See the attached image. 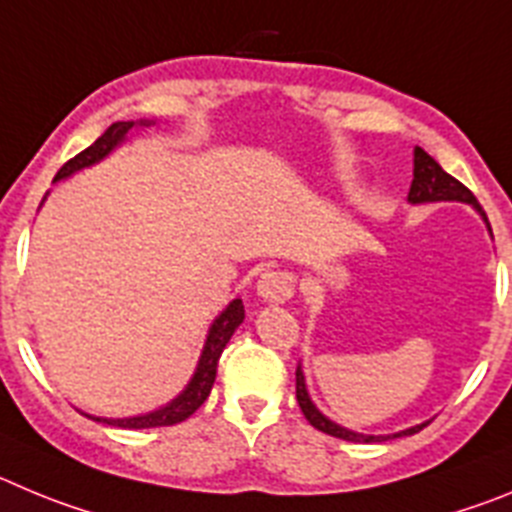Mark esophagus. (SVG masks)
I'll return each instance as SVG.
<instances>
[{
	"label": "esophagus",
	"instance_id": "1",
	"mask_svg": "<svg viewBox=\"0 0 512 512\" xmlns=\"http://www.w3.org/2000/svg\"><path fill=\"white\" fill-rule=\"evenodd\" d=\"M296 278L288 270H265L257 280V296L267 303H283L293 296Z\"/></svg>",
	"mask_w": 512,
	"mask_h": 512
}]
</instances>
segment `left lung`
I'll use <instances>...</instances> for the list:
<instances>
[{
  "instance_id": "1",
  "label": "left lung",
  "mask_w": 512,
  "mask_h": 512,
  "mask_svg": "<svg viewBox=\"0 0 512 512\" xmlns=\"http://www.w3.org/2000/svg\"><path fill=\"white\" fill-rule=\"evenodd\" d=\"M408 201H411V204H426V201H464V204H472L474 209L485 216L482 206L477 204V199H474V193L469 191L464 183H459L457 178L449 176V173H446V170L441 168V165L426 153V150H421V147H416V153H413V183H411V191H408ZM485 222H487V216H485ZM487 227H490V224H487ZM296 400L298 405H301L306 421L311 423L313 428H319V431H324V434L329 436H336V439L357 441V444L400 439V436L418 434V431L426 426V423H421V426L405 428V431H398V434H390V436H365V434H357V431H349V428L329 421V418H326L324 413L311 403L306 390V380H303L301 365H298L296 370Z\"/></svg>"
}]
</instances>
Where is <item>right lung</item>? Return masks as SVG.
Segmentation results:
<instances>
[{
    "label": "right lung",
    "mask_w": 512,
    "mask_h": 512,
    "mask_svg": "<svg viewBox=\"0 0 512 512\" xmlns=\"http://www.w3.org/2000/svg\"><path fill=\"white\" fill-rule=\"evenodd\" d=\"M147 124L153 122H145L142 119L140 127H147ZM135 127V122H114L94 145H89L84 153H78L76 158L68 160L58 173H55L53 181H61V178L71 176L76 170L81 168H89V165L99 163L101 158H107L112 153L114 147L124 140V135ZM245 321V306L242 301H232L227 308L222 311V316L211 324L209 336H206V344H204V352H201L199 359V367L193 372L191 382L186 385L181 395H178L173 403H168L165 408L153 413H145V416H132V418H99V416H89L99 423H109V426H117V428H158V426H173V423H181L186 421L188 416L199 411L204 400L209 398L211 393V385L216 380V365H219V357H222L224 347L229 344L232 334L237 331V326Z\"/></svg>",
    "instance_id": "obj_1"
}]
</instances>
